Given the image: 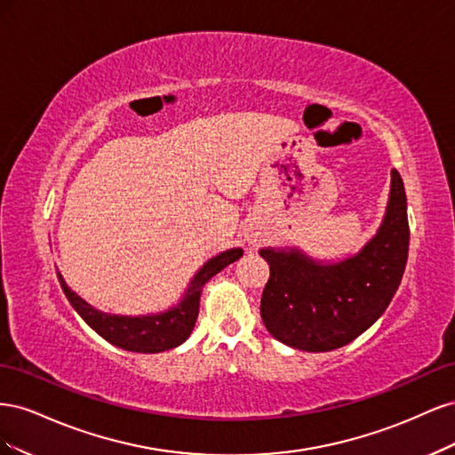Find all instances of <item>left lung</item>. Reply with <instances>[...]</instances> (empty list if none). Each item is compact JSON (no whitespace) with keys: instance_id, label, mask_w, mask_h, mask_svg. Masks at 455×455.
I'll use <instances>...</instances> for the list:
<instances>
[{"instance_id":"1","label":"left lung","mask_w":455,"mask_h":455,"mask_svg":"<svg viewBox=\"0 0 455 455\" xmlns=\"http://www.w3.org/2000/svg\"><path fill=\"white\" fill-rule=\"evenodd\" d=\"M410 244L403 178L391 171L387 211L364 249L338 264L315 261L298 249H261L269 281L261 321L269 334L301 351L347 346L387 309L404 275Z\"/></svg>"}]
</instances>
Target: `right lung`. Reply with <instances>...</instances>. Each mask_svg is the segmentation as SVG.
Instances as JSON below:
<instances>
[{"mask_svg": "<svg viewBox=\"0 0 455 455\" xmlns=\"http://www.w3.org/2000/svg\"><path fill=\"white\" fill-rule=\"evenodd\" d=\"M241 256L243 249H231L211 258L196 273V277L191 279L180 304H176L169 311L159 315L142 316L108 315L94 309L85 299H81L76 292L68 288L59 271L57 275L62 291L68 301L72 304V307L81 315V319H84L94 332H99L106 341L134 353H161L178 347L189 338L199 315V299L204 283L212 279L216 273L233 264V261L239 259Z\"/></svg>", "mask_w": 455, "mask_h": 455, "instance_id": "obj_1", "label": "right lung"}]
</instances>
